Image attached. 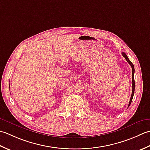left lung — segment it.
I'll list each match as a JSON object with an SVG mask.
<instances>
[{
	"instance_id": "left-lung-1",
	"label": "left lung",
	"mask_w": 150,
	"mask_h": 150,
	"mask_svg": "<svg viewBox=\"0 0 150 150\" xmlns=\"http://www.w3.org/2000/svg\"><path fill=\"white\" fill-rule=\"evenodd\" d=\"M122 56H123L125 59H126V61L127 62V63L131 65V68H132V93H131V98L129 100V105H128V107H129L130 104L131 102H132V100H133V95H134V93H135V79H134V73H135V68H134V65L131 62V61L129 59V58L127 57V55L125 54L124 52H122Z\"/></svg>"
}]
</instances>
